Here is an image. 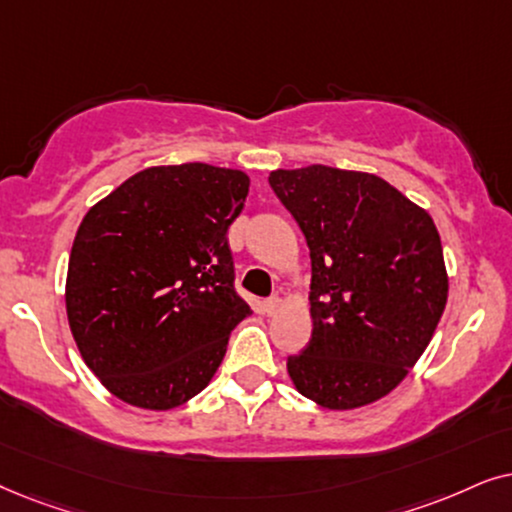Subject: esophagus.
Returning a JSON list of instances; mask_svg holds the SVG:
<instances>
[{
    "label": "esophagus",
    "instance_id": "esophagus-1",
    "mask_svg": "<svg viewBox=\"0 0 512 512\" xmlns=\"http://www.w3.org/2000/svg\"><path fill=\"white\" fill-rule=\"evenodd\" d=\"M278 311H281V299L278 297L264 299V313H267V316H276Z\"/></svg>",
    "mask_w": 512,
    "mask_h": 512
}]
</instances>
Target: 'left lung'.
Masks as SVG:
<instances>
[{
	"label": "left lung",
	"instance_id": "left-lung-1",
	"mask_svg": "<svg viewBox=\"0 0 512 512\" xmlns=\"http://www.w3.org/2000/svg\"><path fill=\"white\" fill-rule=\"evenodd\" d=\"M269 185L311 255L313 330L288 358L292 384L327 410L370 405L407 377L445 311L438 229L370 173L316 163L274 170Z\"/></svg>",
	"mask_w": 512,
	"mask_h": 512
}]
</instances>
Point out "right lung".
<instances>
[{
	"mask_svg": "<svg viewBox=\"0 0 512 512\" xmlns=\"http://www.w3.org/2000/svg\"><path fill=\"white\" fill-rule=\"evenodd\" d=\"M250 180L208 163L145 168L81 220L67 264V320L109 393L173 410L201 393L250 313L227 241Z\"/></svg>",
	"mask_w": 512,
	"mask_h": 512,
	"instance_id": "add662e5",
	"label": "right lung"
}]
</instances>
